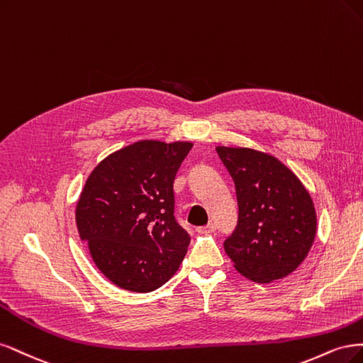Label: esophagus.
Masks as SVG:
<instances>
[{
  "mask_svg": "<svg viewBox=\"0 0 363 363\" xmlns=\"http://www.w3.org/2000/svg\"><path fill=\"white\" fill-rule=\"evenodd\" d=\"M196 230L199 232V233H213L214 230H216V223H208V225H205V226H199V228H196Z\"/></svg>",
  "mask_w": 363,
  "mask_h": 363,
  "instance_id": "34e87169",
  "label": "esophagus"
}]
</instances>
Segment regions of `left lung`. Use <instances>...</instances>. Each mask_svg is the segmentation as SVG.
I'll return each instance as SVG.
<instances>
[{
    "instance_id": "left-lung-1",
    "label": "left lung",
    "mask_w": 363,
    "mask_h": 363,
    "mask_svg": "<svg viewBox=\"0 0 363 363\" xmlns=\"http://www.w3.org/2000/svg\"><path fill=\"white\" fill-rule=\"evenodd\" d=\"M235 184L238 223L225 240L237 270L258 284L286 277L305 261L317 214L305 185L277 158L249 147L218 146Z\"/></svg>"
}]
</instances>
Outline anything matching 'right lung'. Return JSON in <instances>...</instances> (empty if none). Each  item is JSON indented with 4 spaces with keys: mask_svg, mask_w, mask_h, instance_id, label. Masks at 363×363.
Wrapping results in <instances>:
<instances>
[{
    "mask_svg": "<svg viewBox=\"0 0 363 363\" xmlns=\"http://www.w3.org/2000/svg\"><path fill=\"white\" fill-rule=\"evenodd\" d=\"M189 142L145 140L102 160L77 205V228L99 272L119 288L150 292L177 273L190 235L174 218L173 182Z\"/></svg>",
    "mask_w": 363,
    "mask_h": 363,
    "instance_id": "obj_1",
    "label": "right lung"
}]
</instances>
